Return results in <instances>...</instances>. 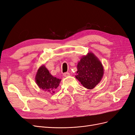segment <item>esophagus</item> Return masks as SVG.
I'll return each instance as SVG.
<instances>
[{"label": "esophagus", "mask_w": 135, "mask_h": 135, "mask_svg": "<svg viewBox=\"0 0 135 135\" xmlns=\"http://www.w3.org/2000/svg\"><path fill=\"white\" fill-rule=\"evenodd\" d=\"M63 75H64L65 77H67V76L70 75V73H68V72L65 73H64V74H63Z\"/></svg>", "instance_id": "34e87169"}]
</instances>
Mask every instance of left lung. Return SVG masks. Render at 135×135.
<instances>
[{"label":"left lung","instance_id":"obj_1","mask_svg":"<svg viewBox=\"0 0 135 135\" xmlns=\"http://www.w3.org/2000/svg\"><path fill=\"white\" fill-rule=\"evenodd\" d=\"M76 68V79L88 89L95 88L100 82L104 74L103 64L92 52L81 57Z\"/></svg>","mask_w":135,"mask_h":135}]
</instances>
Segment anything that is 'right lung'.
<instances>
[{
	"mask_svg": "<svg viewBox=\"0 0 135 135\" xmlns=\"http://www.w3.org/2000/svg\"><path fill=\"white\" fill-rule=\"evenodd\" d=\"M35 80L39 88L52 94L55 93V90L59 87L61 80L52 75L44 65L39 68Z\"/></svg>",
	"mask_w": 135,
	"mask_h": 135,
	"instance_id": "add662e5",
	"label": "right lung"
}]
</instances>
